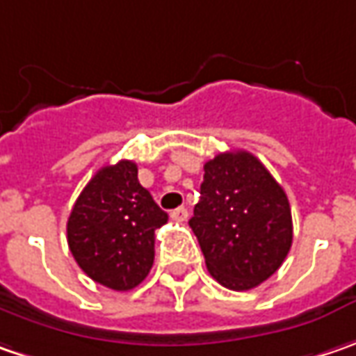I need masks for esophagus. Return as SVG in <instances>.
<instances>
[{
	"mask_svg": "<svg viewBox=\"0 0 356 356\" xmlns=\"http://www.w3.org/2000/svg\"><path fill=\"white\" fill-rule=\"evenodd\" d=\"M187 217H189V211L185 207H177L171 211V219L173 221H187Z\"/></svg>",
	"mask_w": 356,
	"mask_h": 356,
	"instance_id": "esophagus-1",
	"label": "esophagus"
}]
</instances>
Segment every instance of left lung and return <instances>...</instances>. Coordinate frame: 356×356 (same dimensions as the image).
Returning a JSON list of instances; mask_svg holds the SVG:
<instances>
[{"label": "left lung", "mask_w": 356, "mask_h": 356, "mask_svg": "<svg viewBox=\"0 0 356 356\" xmlns=\"http://www.w3.org/2000/svg\"><path fill=\"white\" fill-rule=\"evenodd\" d=\"M213 279L231 291L267 281L293 243L291 205L267 167L247 151L205 163L201 199L189 219Z\"/></svg>", "instance_id": "left-lung-1"}]
</instances>
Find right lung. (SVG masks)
<instances>
[{
    "mask_svg": "<svg viewBox=\"0 0 356 356\" xmlns=\"http://www.w3.org/2000/svg\"><path fill=\"white\" fill-rule=\"evenodd\" d=\"M167 213L137 179V165L121 159L101 167L77 197L67 219V245L95 283L129 291L153 267L155 229Z\"/></svg>",
    "mask_w": 356,
    "mask_h": 356,
    "instance_id": "obj_1",
    "label": "right lung"
}]
</instances>
